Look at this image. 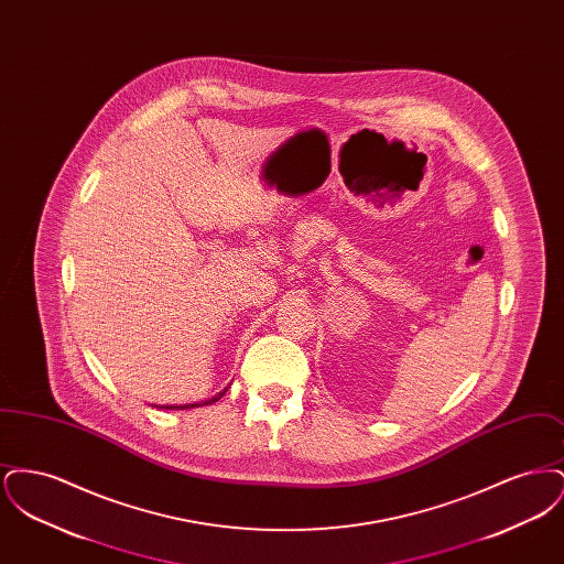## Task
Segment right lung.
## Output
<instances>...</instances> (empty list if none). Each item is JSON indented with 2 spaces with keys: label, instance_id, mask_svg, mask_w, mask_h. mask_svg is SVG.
Masks as SVG:
<instances>
[{
  "label": "right lung",
  "instance_id": "right-lung-1",
  "mask_svg": "<svg viewBox=\"0 0 564 564\" xmlns=\"http://www.w3.org/2000/svg\"><path fill=\"white\" fill-rule=\"evenodd\" d=\"M228 391V387L224 389V391H219L217 395H214V398H209V400H203V402H196V403H184V405H156V408H166V410H189V408H200V405H212V403L217 402L224 393Z\"/></svg>",
  "mask_w": 564,
  "mask_h": 564
}]
</instances>
